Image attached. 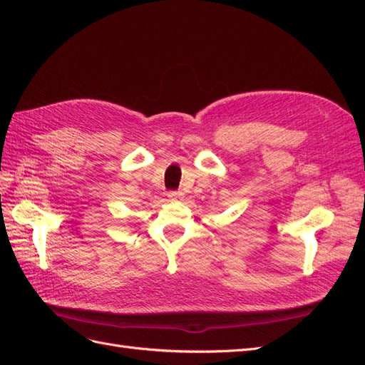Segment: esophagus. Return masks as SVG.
I'll use <instances>...</instances> for the list:
<instances>
[{
    "label": "esophagus",
    "instance_id": "obj_1",
    "mask_svg": "<svg viewBox=\"0 0 365 365\" xmlns=\"http://www.w3.org/2000/svg\"><path fill=\"white\" fill-rule=\"evenodd\" d=\"M168 196H169L170 201H181L184 193L182 192H170Z\"/></svg>",
    "mask_w": 365,
    "mask_h": 365
}]
</instances>
